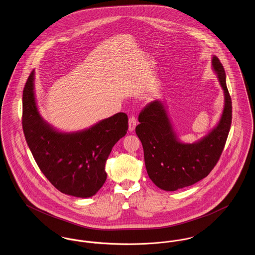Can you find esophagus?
Here are the masks:
<instances>
[{
    "label": "esophagus",
    "mask_w": 255,
    "mask_h": 255,
    "mask_svg": "<svg viewBox=\"0 0 255 255\" xmlns=\"http://www.w3.org/2000/svg\"><path fill=\"white\" fill-rule=\"evenodd\" d=\"M136 126H137V118L135 117H131L129 119V128H128L129 131L133 132L135 130Z\"/></svg>",
    "instance_id": "esophagus-1"
}]
</instances>
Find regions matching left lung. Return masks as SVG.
Returning <instances> with one entry per match:
<instances>
[{
    "label": "left lung",
    "mask_w": 255,
    "mask_h": 255,
    "mask_svg": "<svg viewBox=\"0 0 255 255\" xmlns=\"http://www.w3.org/2000/svg\"><path fill=\"white\" fill-rule=\"evenodd\" d=\"M212 68L224 93L222 115L208 135L193 143L177 137L164 102L155 100L139 114L136 134L141 141L149 178L160 189L176 191L208 176L219 160L232 122V102L226 86V75L216 56Z\"/></svg>",
    "instance_id": "left-lung-1"
}]
</instances>
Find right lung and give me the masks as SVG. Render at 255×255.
<instances>
[{
    "label": "right lung",
    "instance_id": "add662e5",
    "mask_svg": "<svg viewBox=\"0 0 255 255\" xmlns=\"http://www.w3.org/2000/svg\"><path fill=\"white\" fill-rule=\"evenodd\" d=\"M33 70L23 90L22 126L41 173L60 192L79 198L95 195L107 179L105 165L113 146L128 130L118 113L77 132H61L40 117Z\"/></svg>",
    "mask_w": 255,
    "mask_h": 255
}]
</instances>
